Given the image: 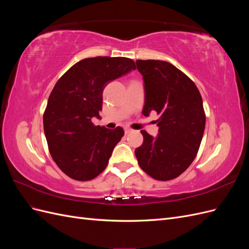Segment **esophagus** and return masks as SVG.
<instances>
[{
  "mask_svg": "<svg viewBox=\"0 0 249 249\" xmlns=\"http://www.w3.org/2000/svg\"><path fill=\"white\" fill-rule=\"evenodd\" d=\"M133 130L132 129H130V127H125V129H124V133L125 134H129V133H131Z\"/></svg>",
  "mask_w": 249,
  "mask_h": 249,
  "instance_id": "obj_1",
  "label": "esophagus"
}]
</instances>
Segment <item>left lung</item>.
<instances>
[{"label": "left lung", "mask_w": 249, "mask_h": 249, "mask_svg": "<svg viewBox=\"0 0 249 249\" xmlns=\"http://www.w3.org/2000/svg\"><path fill=\"white\" fill-rule=\"evenodd\" d=\"M144 82V106L148 116L156 111L159 134L145 131L142 145L135 149L141 169L158 180L178 178L196 157L206 115L194 82L175 65L161 60H137Z\"/></svg>", "instance_id": "1"}]
</instances>
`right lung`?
<instances>
[{"label": "right lung", "mask_w": 249, "mask_h": 249, "mask_svg": "<svg viewBox=\"0 0 249 249\" xmlns=\"http://www.w3.org/2000/svg\"><path fill=\"white\" fill-rule=\"evenodd\" d=\"M134 70L130 58H86L56 83L43 114V129L53 160L66 176L90 180L107 167L124 132L120 126L94 125L92 118H100L108 83Z\"/></svg>", "instance_id": "add662e5"}]
</instances>
